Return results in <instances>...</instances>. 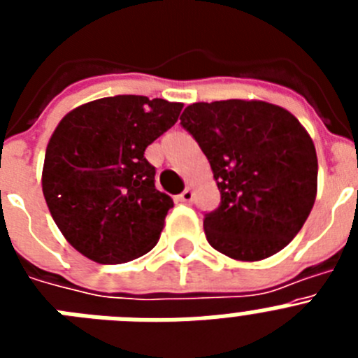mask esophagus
I'll return each mask as SVG.
<instances>
[{"label": "esophagus", "mask_w": 358, "mask_h": 358, "mask_svg": "<svg viewBox=\"0 0 358 358\" xmlns=\"http://www.w3.org/2000/svg\"><path fill=\"white\" fill-rule=\"evenodd\" d=\"M179 201L181 202H192L194 201V192L192 188H186L181 195H179Z\"/></svg>", "instance_id": "esophagus-1"}]
</instances>
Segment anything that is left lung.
Returning <instances> with one entry per match:
<instances>
[{"mask_svg": "<svg viewBox=\"0 0 358 358\" xmlns=\"http://www.w3.org/2000/svg\"><path fill=\"white\" fill-rule=\"evenodd\" d=\"M220 189L204 215L213 249L258 262L289 245L317 194V156L308 132L283 107L260 100L192 103L181 115Z\"/></svg>", "mask_w": 358, "mask_h": 358, "instance_id": "8db88e82", "label": "left lung"}]
</instances>
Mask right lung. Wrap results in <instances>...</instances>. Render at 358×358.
I'll return each instance as SVG.
<instances>
[{"mask_svg":"<svg viewBox=\"0 0 358 358\" xmlns=\"http://www.w3.org/2000/svg\"><path fill=\"white\" fill-rule=\"evenodd\" d=\"M182 103L118 94L61 120L46 147L43 194L57 227L98 264H125L159 240L172 199L156 189L145 148L169 131Z\"/></svg>","mask_w":358,"mask_h":358,"instance_id":"obj_1","label":"right lung"}]
</instances>
